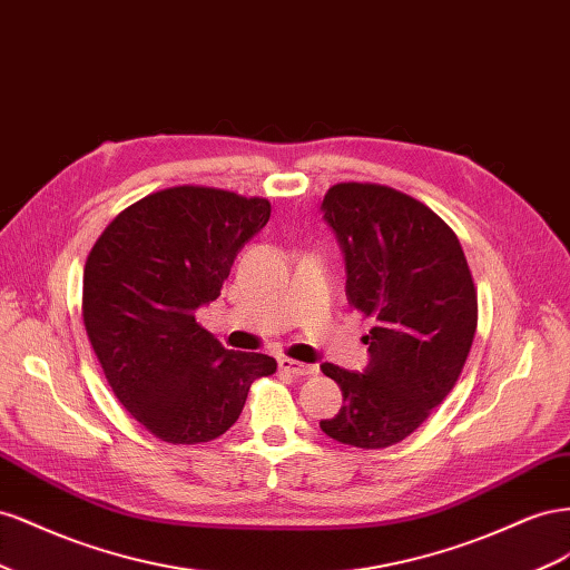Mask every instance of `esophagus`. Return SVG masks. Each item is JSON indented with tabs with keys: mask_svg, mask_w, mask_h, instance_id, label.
<instances>
[{
	"mask_svg": "<svg viewBox=\"0 0 570 570\" xmlns=\"http://www.w3.org/2000/svg\"><path fill=\"white\" fill-rule=\"evenodd\" d=\"M279 367H282L284 372H291V375H296V377L317 375V365H307V363L294 361V357H286V355L279 357Z\"/></svg>",
	"mask_w": 570,
	"mask_h": 570,
	"instance_id": "esophagus-1",
	"label": "esophagus"
}]
</instances>
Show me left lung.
Instances as JSON below:
<instances>
[{
    "instance_id": "left-lung-1",
    "label": "left lung",
    "mask_w": 570,
    "mask_h": 570,
    "mask_svg": "<svg viewBox=\"0 0 570 570\" xmlns=\"http://www.w3.org/2000/svg\"><path fill=\"white\" fill-rule=\"evenodd\" d=\"M322 213L346 257L348 303L377 324L365 336V372L322 365L344 405L320 428L341 444L386 449L459 382L478 330V288L459 236L411 195L336 184Z\"/></svg>"
}]
</instances>
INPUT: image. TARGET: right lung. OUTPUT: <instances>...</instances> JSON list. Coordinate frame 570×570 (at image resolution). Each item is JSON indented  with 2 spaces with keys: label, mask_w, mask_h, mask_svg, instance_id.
I'll use <instances>...</instances> for the list:
<instances>
[{
  "label": "right lung",
  "mask_w": 570,
  "mask_h": 570,
  "mask_svg": "<svg viewBox=\"0 0 570 570\" xmlns=\"http://www.w3.org/2000/svg\"><path fill=\"white\" fill-rule=\"evenodd\" d=\"M269 213L265 198L174 186L126 207L95 240L83 269L90 346L114 396L161 442H213L250 384L276 372L274 357L224 348L195 322Z\"/></svg>",
  "instance_id": "right-lung-1"
}]
</instances>
